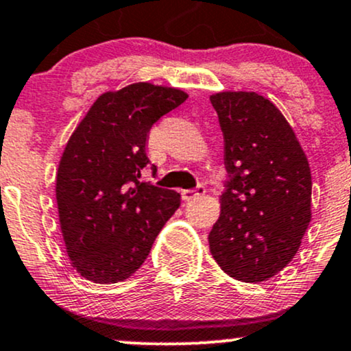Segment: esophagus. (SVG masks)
I'll return each mask as SVG.
<instances>
[{"mask_svg":"<svg viewBox=\"0 0 351 351\" xmlns=\"http://www.w3.org/2000/svg\"><path fill=\"white\" fill-rule=\"evenodd\" d=\"M204 193H205V185L200 184V185H197L195 191H182L180 192V195H182V200L191 202L193 199H197V197L204 195Z\"/></svg>","mask_w":351,"mask_h":351,"instance_id":"1","label":"esophagus"}]
</instances>
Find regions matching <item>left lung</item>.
I'll return each instance as SVG.
<instances>
[{"label": "left lung", "mask_w": 351, "mask_h": 351, "mask_svg": "<svg viewBox=\"0 0 351 351\" xmlns=\"http://www.w3.org/2000/svg\"><path fill=\"white\" fill-rule=\"evenodd\" d=\"M210 101L223 133L228 172L220 218L208 234L210 251L238 281H266L292 261L311 223L308 160L267 98L220 92Z\"/></svg>", "instance_id": "1"}]
</instances>
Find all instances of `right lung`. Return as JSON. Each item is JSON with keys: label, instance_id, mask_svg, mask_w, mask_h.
<instances>
[{"label": "right lung", "instance_id": "1", "mask_svg": "<svg viewBox=\"0 0 351 351\" xmlns=\"http://www.w3.org/2000/svg\"><path fill=\"white\" fill-rule=\"evenodd\" d=\"M185 100L182 90L144 82L128 85L100 95L70 136L56 197L67 254L88 281L114 284L134 274L179 208L176 191L139 177L149 164L146 144L152 125Z\"/></svg>", "mask_w": 351, "mask_h": 351}]
</instances>
